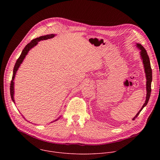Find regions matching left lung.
<instances>
[{
    "instance_id": "obj_1",
    "label": "left lung",
    "mask_w": 160,
    "mask_h": 160,
    "mask_svg": "<svg viewBox=\"0 0 160 160\" xmlns=\"http://www.w3.org/2000/svg\"><path fill=\"white\" fill-rule=\"evenodd\" d=\"M137 47H138L141 50V58L142 59L144 69H145V73L146 76V89H147V95H146V100L145 101V103L142 106L141 110L137 114L136 116L133 118V120H134L137 117H138L141 111L142 110V109L147 105L151 92V82H152V69L150 64V61L149 56L148 55L146 50L144 49V48L140 43H137Z\"/></svg>"
}]
</instances>
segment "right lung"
<instances>
[{
  "label": "right lung",
  "mask_w": 160,
  "mask_h": 160,
  "mask_svg": "<svg viewBox=\"0 0 160 160\" xmlns=\"http://www.w3.org/2000/svg\"><path fill=\"white\" fill-rule=\"evenodd\" d=\"M54 37V34H51V35H45V36H42V37H40L38 38H35L33 40H32L30 43H28L25 48H24V49L22 50L20 56L19 57V58L18 59V60L16 61V62L15 64V66L14 67V70H13V75H12V80H11V85H10V94H11V99L13 101V102H14V77H15V75H16V73L18 70V69L19 68L20 64L22 63V61H23L24 58H25L26 55L27 54L28 52L30 50V49H32L33 47H34L35 45H36L37 43H38V42L40 41V40H47L48 38H52Z\"/></svg>",
  "instance_id": "obj_1"
}]
</instances>
